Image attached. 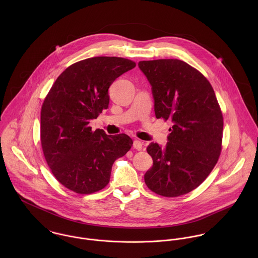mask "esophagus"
<instances>
[{
  "mask_svg": "<svg viewBox=\"0 0 258 258\" xmlns=\"http://www.w3.org/2000/svg\"><path fill=\"white\" fill-rule=\"evenodd\" d=\"M142 145H143V143L140 140H134V142H133V147L138 151L142 150Z\"/></svg>",
  "mask_w": 258,
  "mask_h": 258,
  "instance_id": "34e87169",
  "label": "esophagus"
}]
</instances>
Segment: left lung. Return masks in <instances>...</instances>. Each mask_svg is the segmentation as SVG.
Wrapping results in <instances>:
<instances>
[{"instance_id": "left-lung-1", "label": "left lung", "mask_w": 258, "mask_h": 258, "mask_svg": "<svg viewBox=\"0 0 258 258\" xmlns=\"http://www.w3.org/2000/svg\"><path fill=\"white\" fill-rule=\"evenodd\" d=\"M138 67L151 85L156 117L173 123L165 147H147L153 166L145 183L158 195L179 197L202 184L219 160L221 108L209 80L183 60H144Z\"/></svg>"}]
</instances>
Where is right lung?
Wrapping results in <instances>:
<instances>
[{"mask_svg": "<svg viewBox=\"0 0 258 258\" xmlns=\"http://www.w3.org/2000/svg\"><path fill=\"white\" fill-rule=\"evenodd\" d=\"M132 60L97 56L78 61L60 74L40 112V142L56 180L77 194L102 189L113 163L133 144L126 134L91 130L89 122L108 108L113 81L134 69Z\"/></svg>", "mask_w": 258, "mask_h": 258, "instance_id": "add662e5", "label": "right lung"}]
</instances>
